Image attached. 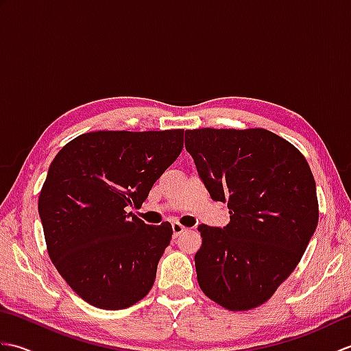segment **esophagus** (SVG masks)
I'll use <instances>...</instances> for the list:
<instances>
[{"label": "esophagus", "mask_w": 351, "mask_h": 351, "mask_svg": "<svg viewBox=\"0 0 351 351\" xmlns=\"http://www.w3.org/2000/svg\"><path fill=\"white\" fill-rule=\"evenodd\" d=\"M171 230H173V237H178L182 234L184 230H187V228H184L181 223H173V225H171Z\"/></svg>", "instance_id": "obj_1"}]
</instances>
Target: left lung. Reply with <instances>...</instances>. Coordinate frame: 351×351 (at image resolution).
<instances>
[{
    "instance_id": "obj_1",
    "label": "left lung",
    "mask_w": 351,
    "mask_h": 351,
    "mask_svg": "<svg viewBox=\"0 0 351 351\" xmlns=\"http://www.w3.org/2000/svg\"><path fill=\"white\" fill-rule=\"evenodd\" d=\"M185 149L215 202L223 228L199 225L195 256L206 297L229 311L265 303L294 271L318 223L315 181L289 141L261 130H189Z\"/></svg>"
}]
</instances>
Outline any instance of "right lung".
I'll list each match as a JSON object with an SVG mask.
<instances>
[{
  "mask_svg": "<svg viewBox=\"0 0 351 351\" xmlns=\"http://www.w3.org/2000/svg\"><path fill=\"white\" fill-rule=\"evenodd\" d=\"M184 130L95 131L51 162L39 196L48 253L68 285L101 309H125L151 291L171 225H146L140 208L180 156Z\"/></svg>",
  "mask_w": 351,
  "mask_h": 351,
  "instance_id": "obj_1",
  "label": "right lung"
}]
</instances>
